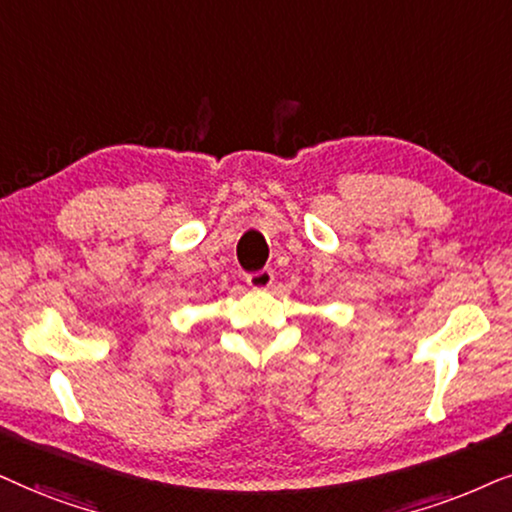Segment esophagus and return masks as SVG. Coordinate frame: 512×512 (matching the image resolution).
<instances>
[{"label":"esophagus","mask_w":512,"mask_h":512,"mask_svg":"<svg viewBox=\"0 0 512 512\" xmlns=\"http://www.w3.org/2000/svg\"><path fill=\"white\" fill-rule=\"evenodd\" d=\"M245 283H248L252 290H267L269 285L274 283V271H271V269L252 271V274L245 276Z\"/></svg>","instance_id":"34e87169"}]
</instances>
